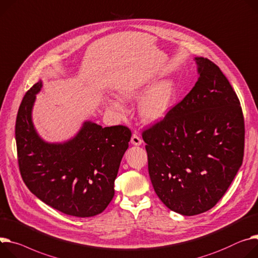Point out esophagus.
<instances>
[{
    "instance_id": "obj_1",
    "label": "esophagus",
    "mask_w": 258,
    "mask_h": 258,
    "mask_svg": "<svg viewBox=\"0 0 258 258\" xmlns=\"http://www.w3.org/2000/svg\"><path fill=\"white\" fill-rule=\"evenodd\" d=\"M142 143H143L142 138L138 136V134L133 133L131 136V144L134 146H140V145H142Z\"/></svg>"
}]
</instances>
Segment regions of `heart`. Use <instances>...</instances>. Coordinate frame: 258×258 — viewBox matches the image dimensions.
I'll list each match as a JSON object with an SVG mask.
<instances>
[{"label": "heart", "mask_w": 258, "mask_h": 258, "mask_svg": "<svg viewBox=\"0 0 258 258\" xmlns=\"http://www.w3.org/2000/svg\"><path fill=\"white\" fill-rule=\"evenodd\" d=\"M142 90L137 88L124 89L120 96L123 99H131L141 95ZM175 97V86L174 84L165 79L154 85L142 98L140 103V113L146 122L154 123L162 120L170 110ZM108 108L114 111L121 109L118 102L109 101Z\"/></svg>", "instance_id": "1"}]
</instances>
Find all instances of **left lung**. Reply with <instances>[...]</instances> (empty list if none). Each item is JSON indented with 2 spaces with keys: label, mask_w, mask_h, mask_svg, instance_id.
I'll list each match as a JSON object with an SVG mask.
<instances>
[{
  "label": "left lung",
  "mask_w": 258,
  "mask_h": 258,
  "mask_svg": "<svg viewBox=\"0 0 258 258\" xmlns=\"http://www.w3.org/2000/svg\"><path fill=\"white\" fill-rule=\"evenodd\" d=\"M200 78L162 120L143 131L154 190L171 211H209L242 165L245 123L239 98L220 68L195 57Z\"/></svg>",
  "instance_id": "8db88e82"
}]
</instances>
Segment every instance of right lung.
Segmentation results:
<instances>
[{"label":"right lung","mask_w":258,"mask_h":258,"mask_svg":"<svg viewBox=\"0 0 258 258\" xmlns=\"http://www.w3.org/2000/svg\"><path fill=\"white\" fill-rule=\"evenodd\" d=\"M41 81L25 95L15 123L17 161L29 190L47 206L74 217L102 213L114 195V180L128 149L131 130L86 122L63 145L47 144L36 133L32 107Z\"/></svg>","instance_id":"add662e5"}]
</instances>
